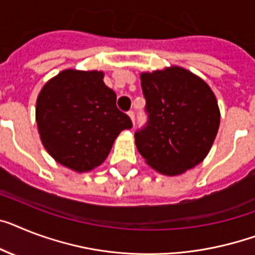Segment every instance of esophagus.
<instances>
[{
    "instance_id": "esophagus-1",
    "label": "esophagus",
    "mask_w": 255,
    "mask_h": 255,
    "mask_svg": "<svg viewBox=\"0 0 255 255\" xmlns=\"http://www.w3.org/2000/svg\"><path fill=\"white\" fill-rule=\"evenodd\" d=\"M128 115H129V117L131 119L132 124H134V121H135V115H134V111H129V112H128Z\"/></svg>"
}]
</instances>
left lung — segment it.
I'll return each instance as SVG.
<instances>
[{
    "instance_id": "left-lung-1",
    "label": "left lung",
    "mask_w": 255,
    "mask_h": 255,
    "mask_svg": "<svg viewBox=\"0 0 255 255\" xmlns=\"http://www.w3.org/2000/svg\"><path fill=\"white\" fill-rule=\"evenodd\" d=\"M147 123L135 144L147 164L168 176L201 163L218 134L220 112L211 88L182 67L140 74Z\"/></svg>"
}]
</instances>
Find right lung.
<instances>
[{
  "label": "right lung",
  "mask_w": 255,
  "mask_h": 255,
  "mask_svg": "<svg viewBox=\"0 0 255 255\" xmlns=\"http://www.w3.org/2000/svg\"><path fill=\"white\" fill-rule=\"evenodd\" d=\"M102 71L64 70L40 91L36 123L49 155L65 167L87 172L107 159L131 120L116 105Z\"/></svg>",
  "instance_id": "obj_1"
}]
</instances>
